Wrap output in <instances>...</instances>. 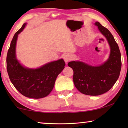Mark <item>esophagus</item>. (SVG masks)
<instances>
[{
    "instance_id": "1",
    "label": "esophagus",
    "mask_w": 128,
    "mask_h": 128,
    "mask_svg": "<svg viewBox=\"0 0 128 128\" xmlns=\"http://www.w3.org/2000/svg\"><path fill=\"white\" fill-rule=\"evenodd\" d=\"M63 59H64V62H65L66 64L69 62V61L70 60V56L69 55H68V54H66V55H64V56H63Z\"/></svg>"
}]
</instances>
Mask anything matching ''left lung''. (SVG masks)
I'll list each match as a JSON object with an SVG mask.
<instances>
[{"mask_svg":"<svg viewBox=\"0 0 128 128\" xmlns=\"http://www.w3.org/2000/svg\"><path fill=\"white\" fill-rule=\"evenodd\" d=\"M94 24L110 45L108 59L96 66L78 60L68 64L73 70V82L76 88L84 94L94 96L101 95L112 87L120 76L122 65L120 49L112 35L99 22Z\"/></svg>","mask_w":128,"mask_h":128,"instance_id":"8db88e82","label":"left lung"}]
</instances>
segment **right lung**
I'll return each instance as SVG.
<instances>
[{"instance_id":"add662e5","label":"right lung","mask_w":128,"mask_h":128,"mask_svg":"<svg viewBox=\"0 0 128 128\" xmlns=\"http://www.w3.org/2000/svg\"><path fill=\"white\" fill-rule=\"evenodd\" d=\"M15 33L7 55V70L15 88L25 97L41 98L49 95L53 89L58 76L64 68V59L48 62L41 67L32 69L25 67L17 59L16 49L18 35L26 26Z\"/></svg>"}]
</instances>
